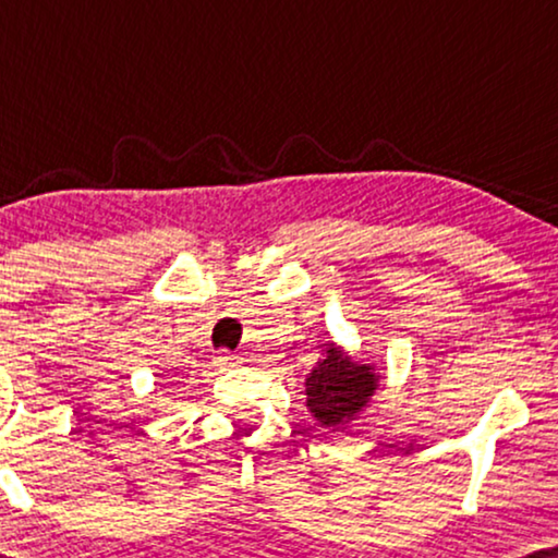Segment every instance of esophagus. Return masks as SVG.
<instances>
[{"mask_svg":"<svg viewBox=\"0 0 558 558\" xmlns=\"http://www.w3.org/2000/svg\"><path fill=\"white\" fill-rule=\"evenodd\" d=\"M235 361H239V355H233L231 350H220L216 355V365H235Z\"/></svg>","mask_w":558,"mask_h":558,"instance_id":"1","label":"esophagus"}]
</instances>
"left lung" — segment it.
Listing matches in <instances>:
<instances>
[{"label":"left lung","instance_id":"8db88e82","mask_svg":"<svg viewBox=\"0 0 558 558\" xmlns=\"http://www.w3.org/2000/svg\"><path fill=\"white\" fill-rule=\"evenodd\" d=\"M378 376L330 348L307 376V407L319 424L335 426L353 418L376 391Z\"/></svg>","mask_w":558,"mask_h":558}]
</instances>
